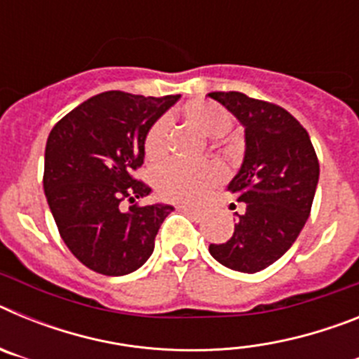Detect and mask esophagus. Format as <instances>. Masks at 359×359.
Returning <instances> with one entry per match:
<instances>
[{
  "mask_svg": "<svg viewBox=\"0 0 359 359\" xmlns=\"http://www.w3.org/2000/svg\"><path fill=\"white\" fill-rule=\"evenodd\" d=\"M177 210L183 212V214L192 215L194 219L201 217V210H198V208H194V207H190V205H177Z\"/></svg>",
  "mask_w": 359,
  "mask_h": 359,
  "instance_id": "34e87169",
  "label": "esophagus"
}]
</instances>
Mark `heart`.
Returning a JSON list of instances; mask_svg holds the SVG:
<instances>
[{"label":"heart","instance_id":"b5f03b06","mask_svg":"<svg viewBox=\"0 0 359 359\" xmlns=\"http://www.w3.org/2000/svg\"><path fill=\"white\" fill-rule=\"evenodd\" d=\"M183 115L194 122L205 135L221 136L230 129L231 116L224 107L208 100H190L183 107ZM170 120L161 116L149 128L144 140L145 156L152 161L165 158L169 151ZM224 170L221 165L199 163L190 165L183 161H167L154 172V185L158 194L169 201L198 203L223 182Z\"/></svg>","mask_w":359,"mask_h":359}]
</instances>
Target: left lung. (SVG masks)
<instances>
[{
  "instance_id": "1",
  "label": "left lung",
  "mask_w": 359,
  "mask_h": 359,
  "mask_svg": "<svg viewBox=\"0 0 359 359\" xmlns=\"http://www.w3.org/2000/svg\"><path fill=\"white\" fill-rule=\"evenodd\" d=\"M244 128L246 151L228 190L244 203L233 236L210 244V255L223 266L257 273L293 246L311 214L320 165L302 123L277 104L239 91H214Z\"/></svg>"
}]
</instances>
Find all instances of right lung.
Returning a JSON list of instances; mask_svg holds the SVG:
<instances>
[{
  "instance_id": "right-lung-1",
  "label": "right lung",
  "mask_w": 359,
  "mask_h": 359,
  "mask_svg": "<svg viewBox=\"0 0 359 359\" xmlns=\"http://www.w3.org/2000/svg\"><path fill=\"white\" fill-rule=\"evenodd\" d=\"M180 95L144 97L104 91L62 116L44 151V194L69 252L107 277L140 268L170 205H131L151 189L133 172L144 163L149 128Z\"/></svg>"
}]
</instances>
